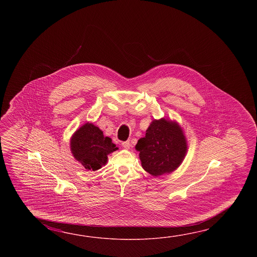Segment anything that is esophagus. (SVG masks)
Wrapping results in <instances>:
<instances>
[{"label": "esophagus", "instance_id": "esophagus-1", "mask_svg": "<svg viewBox=\"0 0 257 257\" xmlns=\"http://www.w3.org/2000/svg\"><path fill=\"white\" fill-rule=\"evenodd\" d=\"M131 142H128V141H126V142H122V147L125 148L126 150H128L130 148H131Z\"/></svg>", "mask_w": 257, "mask_h": 257}]
</instances>
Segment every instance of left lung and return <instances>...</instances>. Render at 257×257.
I'll use <instances>...</instances> for the list:
<instances>
[{
  "label": "left lung",
  "mask_w": 257,
  "mask_h": 257,
  "mask_svg": "<svg viewBox=\"0 0 257 257\" xmlns=\"http://www.w3.org/2000/svg\"><path fill=\"white\" fill-rule=\"evenodd\" d=\"M187 141L182 126L168 118L153 119L137 143L142 168L154 177L171 174L183 163Z\"/></svg>",
  "instance_id": "8db88e82"
}]
</instances>
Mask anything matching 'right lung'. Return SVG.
Here are the masks:
<instances>
[{
  "mask_svg": "<svg viewBox=\"0 0 257 257\" xmlns=\"http://www.w3.org/2000/svg\"><path fill=\"white\" fill-rule=\"evenodd\" d=\"M72 156L85 169L96 171L107 163L110 153L118 150L112 140L93 123H85L77 130L70 142Z\"/></svg>",
  "mask_w": 257,
  "mask_h": 257,
  "instance_id": "obj_1",
  "label": "right lung"
}]
</instances>
